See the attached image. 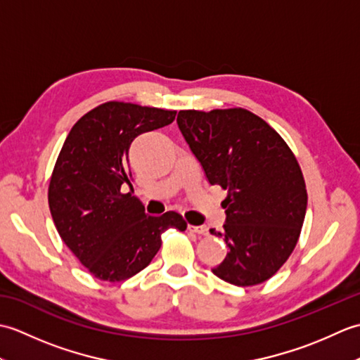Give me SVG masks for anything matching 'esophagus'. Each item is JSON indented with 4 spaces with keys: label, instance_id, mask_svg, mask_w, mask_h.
Listing matches in <instances>:
<instances>
[{
    "label": "esophagus",
    "instance_id": "1",
    "mask_svg": "<svg viewBox=\"0 0 360 360\" xmlns=\"http://www.w3.org/2000/svg\"><path fill=\"white\" fill-rule=\"evenodd\" d=\"M188 231L196 233V235H202V236L209 235V229L205 227V226H192V224H190L188 226Z\"/></svg>",
    "mask_w": 360,
    "mask_h": 360
}]
</instances>
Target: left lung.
Segmentation results:
<instances>
[{
    "instance_id": "obj_1",
    "label": "left lung",
    "mask_w": 360,
    "mask_h": 360,
    "mask_svg": "<svg viewBox=\"0 0 360 360\" xmlns=\"http://www.w3.org/2000/svg\"><path fill=\"white\" fill-rule=\"evenodd\" d=\"M178 127L212 186L227 190V257L212 272L235 286L269 280L292 254L307 213L302 168L283 137L244 108L182 110Z\"/></svg>"
}]
</instances>
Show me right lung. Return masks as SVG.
<instances>
[{
    "label": "right lung",
    "mask_w": 360,
    "mask_h": 360,
    "mask_svg": "<svg viewBox=\"0 0 360 360\" xmlns=\"http://www.w3.org/2000/svg\"><path fill=\"white\" fill-rule=\"evenodd\" d=\"M176 111L127 102H106L71 128L51 176L48 200L58 235L79 262L103 281H124L158 254L160 235L184 232L179 213H145L131 186L129 145L142 133L170 125Z\"/></svg>",
    "instance_id": "right-lung-1"
}]
</instances>
